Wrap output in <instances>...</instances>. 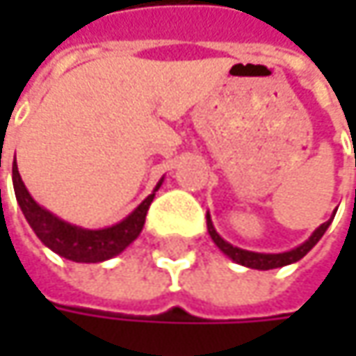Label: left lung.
Wrapping results in <instances>:
<instances>
[{
	"label": "left lung",
	"mask_w": 356,
	"mask_h": 356,
	"mask_svg": "<svg viewBox=\"0 0 356 356\" xmlns=\"http://www.w3.org/2000/svg\"><path fill=\"white\" fill-rule=\"evenodd\" d=\"M335 213L337 212H333V216H331L325 224H321V226L317 227V229L309 236V239H305L301 245H297V248H293V250H289V252H283V253L248 252V250H241V248L232 245L229 241H226V239L222 238V236L216 232V227H213L212 224V218H210V212L206 213V224H208V234H210V238L213 239V243H216L222 252L226 253L232 261H236V264H239V266L266 271V269H275V267L289 266V264L299 261L301 257H305V255L315 248V243L323 238V234L327 232V227L331 226V222H333Z\"/></svg>",
	"instance_id": "1"
}]
</instances>
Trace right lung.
Segmentation results:
<instances>
[{"label": "right lung", "instance_id": "right-lung-1", "mask_svg": "<svg viewBox=\"0 0 356 356\" xmlns=\"http://www.w3.org/2000/svg\"><path fill=\"white\" fill-rule=\"evenodd\" d=\"M162 182H164V176L158 180L152 194L146 196L138 204V208H134L118 224L101 227V229H87V227L69 224L61 218H57L53 212L45 210L43 206H39L31 198V194L27 192V188L21 180L19 170H17V164L13 162L15 198H17V204H19L25 220L29 222V226L35 232V236L41 239L51 252L59 253L61 257L76 261V264H101V261H106V259L124 252L130 243L140 236L146 212H148L154 194L162 186Z\"/></svg>", "mask_w": 356, "mask_h": 356}]
</instances>
